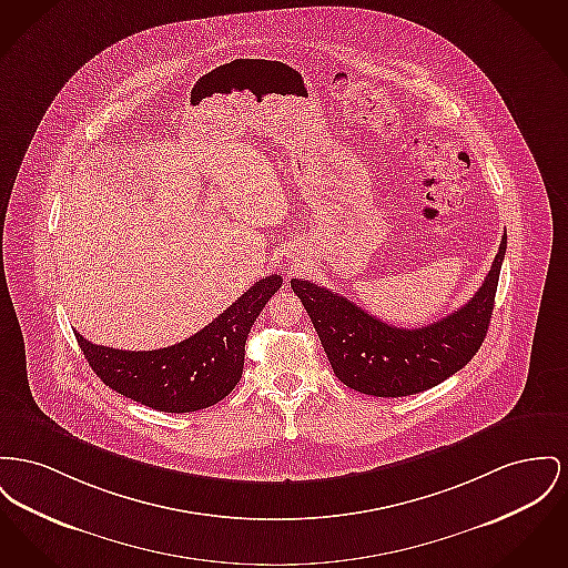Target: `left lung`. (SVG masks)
<instances>
[{
    "instance_id": "1",
    "label": "left lung",
    "mask_w": 568,
    "mask_h": 568,
    "mask_svg": "<svg viewBox=\"0 0 568 568\" xmlns=\"http://www.w3.org/2000/svg\"><path fill=\"white\" fill-rule=\"evenodd\" d=\"M504 253L506 234L471 301L412 331L379 322L358 304L311 281L292 278V290L315 326L334 375L345 386L373 397H407L434 388L474 358L494 315Z\"/></svg>"
}]
</instances>
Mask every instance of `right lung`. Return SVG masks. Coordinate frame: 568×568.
<instances>
[{
  "instance_id": "right-lung-1",
  "label": "right lung",
  "mask_w": 568,
  "mask_h": 568,
  "mask_svg": "<svg viewBox=\"0 0 568 568\" xmlns=\"http://www.w3.org/2000/svg\"><path fill=\"white\" fill-rule=\"evenodd\" d=\"M281 285L278 274L257 281L203 331L163 349L126 352L74 336L111 390L159 412H197L234 390L244 368L246 336Z\"/></svg>"
}]
</instances>
